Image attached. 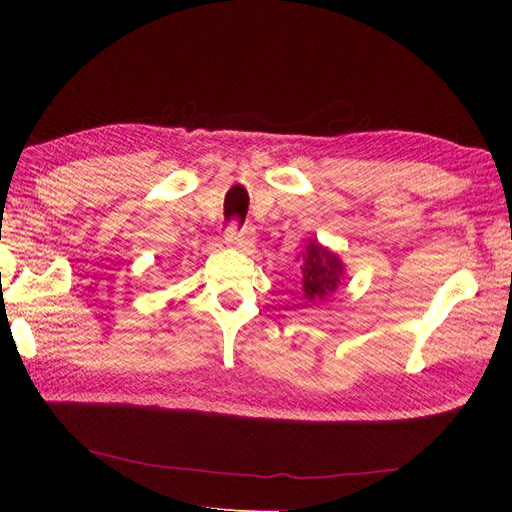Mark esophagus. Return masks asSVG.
Returning a JSON list of instances; mask_svg holds the SVG:
<instances>
[{"instance_id":"34e87169","label":"esophagus","mask_w":512,"mask_h":512,"mask_svg":"<svg viewBox=\"0 0 512 512\" xmlns=\"http://www.w3.org/2000/svg\"><path fill=\"white\" fill-rule=\"evenodd\" d=\"M224 241L228 245H235L237 250H241V252H247L256 245V232H254L252 226H243L241 230H237L235 224H230L228 230H226V235H224Z\"/></svg>"}]
</instances>
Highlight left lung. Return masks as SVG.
<instances>
[{"label": "left lung", "mask_w": 512, "mask_h": 512, "mask_svg": "<svg viewBox=\"0 0 512 512\" xmlns=\"http://www.w3.org/2000/svg\"><path fill=\"white\" fill-rule=\"evenodd\" d=\"M303 273L305 305H320L331 301L339 288L348 282V267L337 252L322 245L318 239H309L305 252L299 256Z\"/></svg>", "instance_id": "1"}]
</instances>
